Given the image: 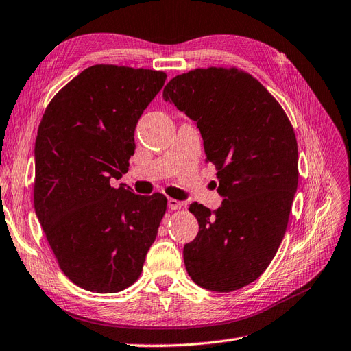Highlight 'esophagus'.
Returning <instances> with one entry per match:
<instances>
[{"mask_svg": "<svg viewBox=\"0 0 351 351\" xmlns=\"http://www.w3.org/2000/svg\"><path fill=\"white\" fill-rule=\"evenodd\" d=\"M167 205H168V208H169V209H173V210H176V209H182V208L184 206L183 202H180V200L173 199V197H168V200H167Z\"/></svg>", "mask_w": 351, "mask_h": 351, "instance_id": "obj_1", "label": "esophagus"}]
</instances>
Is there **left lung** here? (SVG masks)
Returning a JSON list of instances; mask_svg holds the SVG:
<instances>
[{
	"mask_svg": "<svg viewBox=\"0 0 351 351\" xmlns=\"http://www.w3.org/2000/svg\"><path fill=\"white\" fill-rule=\"evenodd\" d=\"M162 98L197 125L224 197L214 212L196 202L189 208L199 232L183 249L187 274L210 291L243 289L268 268L285 234L299 182L293 127L261 82L237 69L180 74Z\"/></svg>",
	"mask_w": 351,
	"mask_h": 351,
	"instance_id": "8db88e82",
	"label": "left lung"
}]
</instances>
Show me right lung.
<instances>
[{"instance_id": "obj_1", "label": "right lung", "mask_w": 351, "mask_h": 351, "mask_svg": "<svg viewBox=\"0 0 351 351\" xmlns=\"http://www.w3.org/2000/svg\"><path fill=\"white\" fill-rule=\"evenodd\" d=\"M164 71L98 64L45 110L35 142L34 202L60 268L82 289L117 293L142 272L167 197L112 187L129 169L134 129Z\"/></svg>"}]
</instances>
